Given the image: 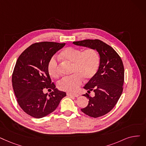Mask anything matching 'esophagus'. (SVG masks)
Here are the masks:
<instances>
[{
    "label": "esophagus",
    "instance_id": "esophagus-1",
    "mask_svg": "<svg viewBox=\"0 0 146 146\" xmlns=\"http://www.w3.org/2000/svg\"><path fill=\"white\" fill-rule=\"evenodd\" d=\"M67 95L68 96L73 97H78L79 96V95L78 94H72V93H70V92H67Z\"/></svg>",
    "mask_w": 146,
    "mask_h": 146
}]
</instances>
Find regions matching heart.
<instances>
[{"mask_svg": "<svg viewBox=\"0 0 146 146\" xmlns=\"http://www.w3.org/2000/svg\"><path fill=\"white\" fill-rule=\"evenodd\" d=\"M62 60L72 65L70 76L61 79L58 83L60 90L72 92L77 90L82 83L83 78L88 80L93 78L98 72L100 63V56L94 49L83 50L74 47H67L60 54ZM48 73L50 76L57 78L59 76L58 63L52 57L48 66Z\"/></svg>", "mask_w": 146, "mask_h": 146, "instance_id": "heart-1", "label": "heart"}]
</instances>
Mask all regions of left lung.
Returning <instances> with one entry per match:
<instances>
[{
  "mask_svg": "<svg viewBox=\"0 0 146 146\" xmlns=\"http://www.w3.org/2000/svg\"><path fill=\"white\" fill-rule=\"evenodd\" d=\"M78 46L96 49L100 56L98 72L84 87L88 93L93 91L94 97L86 93L88 106L81 110L92 117L104 116L115 106L123 91L124 67L122 61L114 49L98 39L73 42Z\"/></svg>",
  "mask_w": 146,
  "mask_h": 146,
  "instance_id": "8db88e82",
  "label": "left lung"
}]
</instances>
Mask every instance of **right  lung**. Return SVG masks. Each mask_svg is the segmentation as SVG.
I'll list each match as a JSON object with an SVG mask.
<instances>
[{"mask_svg":"<svg viewBox=\"0 0 146 146\" xmlns=\"http://www.w3.org/2000/svg\"><path fill=\"white\" fill-rule=\"evenodd\" d=\"M66 43L42 42L30 45L19 56L12 77V87L21 108L29 115L42 118L53 112L66 93L55 88L48 70L52 56ZM44 88L53 92L48 95Z\"/></svg>","mask_w":146,"mask_h":146,"instance_id":"right-lung-1","label":"right lung"}]
</instances>
